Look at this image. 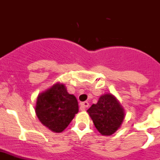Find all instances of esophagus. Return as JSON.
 <instances>
[{"label": "esophagus", "mask_w": 160, "mask_h": 160, "mask_svg": "<svg viewBox=\"0 0 160 160\" xmlns=\"http://www.w3.org/2000/svg\"><path fill=\"white\" fill-rule=\"evenodd\" d=\"M89 106V104H88V102H83L80 103V110L81 111H84L85 110V108H87V107Z\"/></svg>", "instance_id": "1"}]
</instances>
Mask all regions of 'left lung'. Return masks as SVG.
<instances>
[{"instance_id":"1","label":"left lung","mask_w":160,"mask_h":160,"mask_svg":"<svg viewBox=\"0 0 160 160\" xmlns=\"http://www.w3.org/2000/svg\"><path fill=\"white\" fill-rule=\"evenodd\" d=\"M95 127L103 136H111L121 126L125 114L118 99L111 93L101 95L98 102L87 111Z\"/></svg>"}]
</instances>
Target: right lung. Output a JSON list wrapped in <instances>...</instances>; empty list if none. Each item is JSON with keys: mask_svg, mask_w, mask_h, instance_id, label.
<instances>
[{"mask_svg": "<svg viewBox=\"0 0 160 160\" xmlns=\"http://www.w3.org/2000/svg\"><path fill=\"white\" fill-rule=\"evenodd\" d=\"M35 111L43 125L54 132H62L78 113L79 106L65 84L58 82L39 93Z\"/></svg>", "mask_w": 160, "mask_h": 160, "instance_id": "1", "label": "right lung"}]
</instances>
